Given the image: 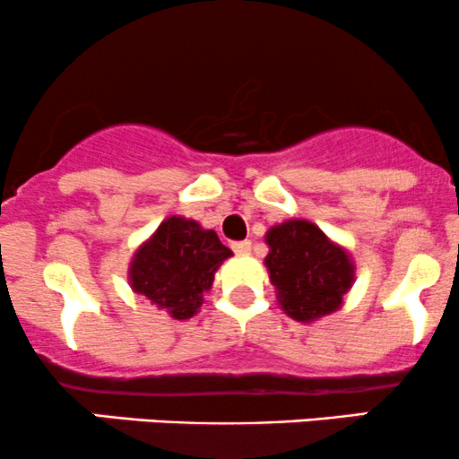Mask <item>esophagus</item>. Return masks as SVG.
<instances>
[{
	"mask_svg": "<svg viewBox=\"0 0 459 459\" xmlns=\"http://www.w3.org/2000/svg\"><path fill=\"white\" fill-rule=\"evenodd\" d=\"M233 250L237 252V255H247V252L252 250V241H250V239L235 241V244H233Z\"/></svg>",
	"mask_w": 459,
	"mask_h": 459,
	"instance_id": "34e87169",
	"label": "esophagus"
}]
</instances>
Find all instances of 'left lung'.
Segmentation results:
<instances>
[{
    "instance_id": "8db88e82",
    "label": "left lung",
    "mask_w": 459,
    "mask_h": 459,
    "mask_svg": "<svg viewBox=\"0 0 459 459\" xmlns=\"http://www.w3.org/2000/svg\"><path fill=\"white\" fill-rule=\"evenodd\" d=\"M265 267L278 304L291 319L313 324L336 313L356 281L351 255L310 220H284L265 233Z\"/></svg>"
}]
</instances>
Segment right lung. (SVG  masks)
<instances>
[{"mask_svg": "<svg viewBox=\"0 0 459 459\" xmlns=\"http://www.w3.org/2000/svg\"><path fill=\"white\" fill-rule=\"evenodd\" d=\"M233 256L212 229L170 215L142 241L129 261V287L168 317L186 321L198 313L215 272Z\"/></svg>", "mask_w": 459, "mask_h": 459, "instance_id": "add662e5", "label": "right lung"}]
</instances>
